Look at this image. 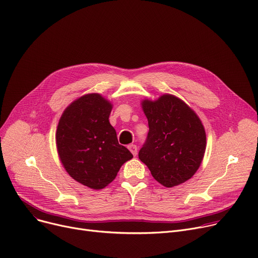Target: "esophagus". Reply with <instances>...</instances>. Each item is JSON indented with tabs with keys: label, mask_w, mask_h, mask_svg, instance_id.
Wrapping results in <instances>:
<instances>
[{
	"label": "esophagus",
	"mask_w": 258,
	"mask_h": 258,
	"mask_svg": "<svg viewBox=\"0 0 258 258\" xmlns=\"http://www.w3.org/2000/svg\"><path fill=\"white\" fill-rule=\"evenodd\" d=\"M127 148L130 150V152L134 155V156H136L137 155V153H138V148H137V146L135 145V144H130L128 146H127Z\"/></svg>",
	"instance_id": "esophagus-1"
}]
</instances>
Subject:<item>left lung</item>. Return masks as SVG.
Segmentation results:
<instances>
[{"mask_svg": "<svg viewBox=\"0 0 258 258\" xmlns=\"http://www.w3.org/2000/svg\"><path fill=\"white\" fill-rule=\"evenodd\" d=\"M150 132L139 159L156 181L167 188L194 177L206 151V133L192 108L171 94L143 99Z\"/></svg>", "mask_w": 258, "mask_h": 258, "instance_id": "8db88e82", "label": "left lung"}]
</instances>
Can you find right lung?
Wrapping results in <instances>:
<instances>
[{"instance_id":"right-lung-1","label":"right lung","mask_w":258,"mask_h":258,"mask_svg":"<svg viewBox=\"0 0 258 258\" xmlns=\"http://www.w3.org/2000/svg\"><path fill=\"white\" fill-rule=\"evenodd\" d=\"M113 104L98 93L86 94L63 111L55 134L59 160L70 177L91 189L104 188L133 155L118 143L110 114Z\"/></svg>"}]
</instances>
